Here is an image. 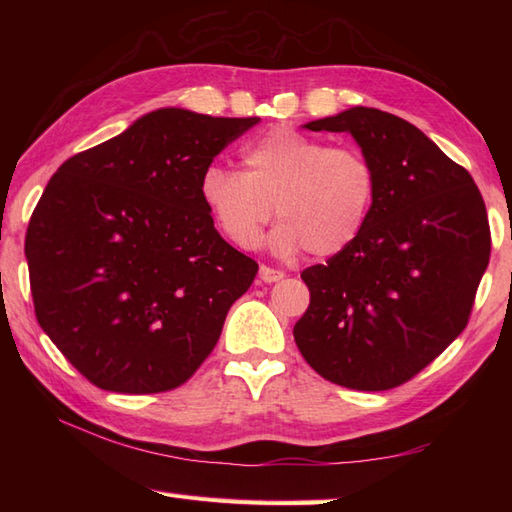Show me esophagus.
<instances>
[{"label": "esophagus", "instance_id": "34e87169", "mask_svg": "<svg viewBox=\"0 0 512 512\" xmlns=\"http://www.w3.org/2000/svg\"><path fill=\"white\" fill-rule=\"evenodd\" d=\"M284 277L286 275L281 273V270H275V268H270V266L259 268V279L266 281V284H273V281H281Z\"/></svg>", "mask_w": 512, "mask_h": 512}]
</instances>
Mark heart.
I'll use <instances>...</instances> for the list:
<instances>
[{
    "label": "heart",
    "instance_id": "obj_1",
    "mask_svg": "<svg viewBox=\"0 0 512 512\" xmlns=\"http://www.w3.org/2000/svg\"><path fill=\"white\" fill-rule=\"evenodd\" d=\"M244 171L206 167L200 198L222 235L237 248H255L266 224L279 228L270 244L279 255L306 248L332 257L350 248L372 217L378 169L361 149L279 127L244 149Z\"/></svg>",
    "mask_w": 512,
    "mask_h": 512
}]
</instances>
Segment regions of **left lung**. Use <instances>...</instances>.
<instances>
[{
  "label": "left lung",
  "instance_id": "8db88e82",
  "mask_svg": "<svg viewBox=\"0 0 512 512\" xmlns=\"http://www.w3.org/2000/svg\"><path fill=\"white\" fill-rule=\"evenodd\" d=\"M306 129L352 134L378 169V198L350 248L301 273L310 306L292 334L330 383L398 387L469 323L491 259L482 193L469 171L394 114L352 107Z\"/></svg>",
  "mask_w": 512,
  "mask_h": 512
}]
</instances>
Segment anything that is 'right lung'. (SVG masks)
I'll list each match as a JSON object with an SVG mask.
<instances>
[{
  "label": "right lung",
  "instance_id": "add662e5",
  "mask_svg": "<svg viewBox=\"0 0 512 512\" xmlns=\"http://www.w3.org/2000/svg\"><path fill=\"white\" fill-rule=\"evenodd\" d=\"M257 123L165 107L50 178L26 231L32 303L92 385L160 394L213 352L259 266L215 231L200 178Z\"/></svg>",
  "mask_w": 512,
  "mask_h": 512
}]
</instances>
